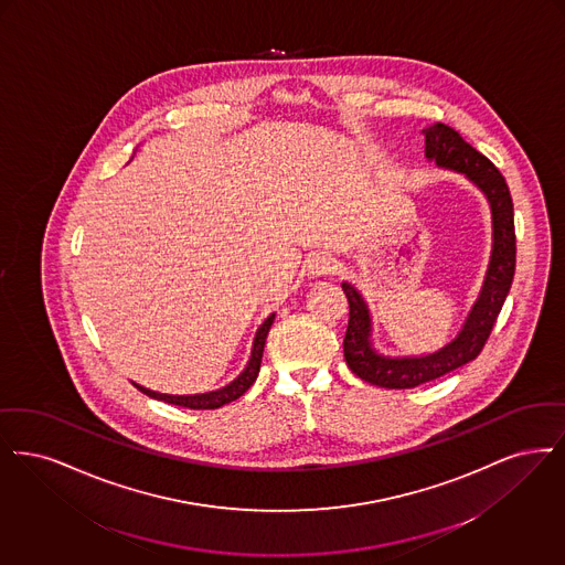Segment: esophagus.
Listing matches in <instances>:
<instances>
[{
    "label": "esophagus",
    "mask_w": 565,
    "mask_h": 565,
    "mask_svg": "<svg viewBox=\"0 0 565 565\" xmlns=\"http://www.w3.org/2000/svg\"><path fill=\"white\" fill-rule=\"evenodd\" d=\"M312 274H331V271L335 270V262L329 257V255H317L315 259H312Z\"/></svg>",
    "instance_id": "obj_1"
}]
</instances>
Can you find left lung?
<instances>
[{
	"mask_svg": "<svg viewBox=\"0 0 565 565\" xmlns=\"http://www.w3.org/2000/svg\"><path fill=\"white\" fill-rule=\"evenodd\" d=\"M426 137V158L437 167L462 172L488 198L493 225L490 266L481 294L472 303L460 333L426 356H384L371 344V317L363 295L350 282H342L350 319L344 338V359L352 373L382 388H416L462 367L479 356L490 338L495 319L511 291L515 276L516 245L513 198L500 171L447 124H433L422 130Z\"/></svg>",
	"mask_w": 565,
	"mask_h": 565,
	"instance_id": "1",
	"label": "left lung"
}]
</instances>
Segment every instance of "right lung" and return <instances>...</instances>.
<instances>
[{
    "label": "right lung",
    "mask_w": 565,
    "mask_h": 565,
    "mask_svg": "<svg viewBox=\"0 0 565 565\" xmlns=\"http://www.w3.org/2000/svg\"><path fill=\"white\" fill-rule=\"evenodd\" d=\"M274 317H276V315H270L268 319L264 320V324L257 329V335H255V342H253V350H250V359H248V363H246L245 371H243L234 382H230L227 386H223L220 391L204 394H162L148 391V388H143V386H139V384H135V386H137L141 393L151 396V398H158V401H164V403H171V405H179V407H188V409H217V407H223V405L232 403V401L241 398V396L253 386V382H255L257 375H259L262 356H264V345H266V338H268V331H270Z\"/></svg>",
    "instance_id": "right-lung-1"
}]
</instances>
